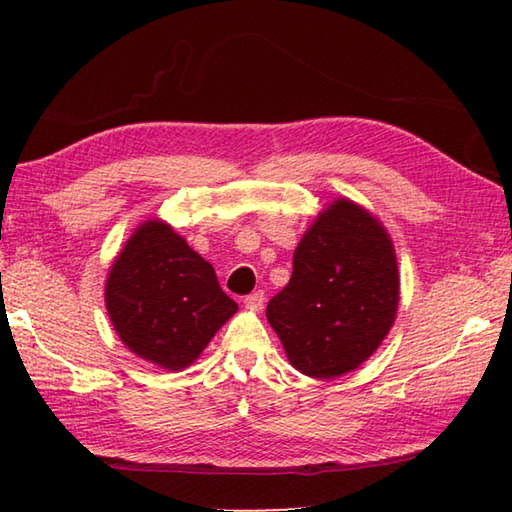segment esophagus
<instances>
[{
    "label": "esophagus",
    "mask_w": 512,
    "mask_h": 512,
    "mask_svg": "<svg viewBox=\"0 0 512 512\" xmlns=\"http://www.w3.org/2000/svg\"><path fill=\"white\" fill-rule=\"evenodd\" d=\"M264 291H253V293H248V296L244 298V302H246V307H250V309H255V311H259L264 307Z\"/></svg>",
    "instance_id": "1"
}]
</instances>
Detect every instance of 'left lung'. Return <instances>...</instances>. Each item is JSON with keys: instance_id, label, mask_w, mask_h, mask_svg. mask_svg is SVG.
<instances>
[{"instance_id": "8db88e82", "label": "left lung", "mask_w": 512, "mask_h": 512, "mask_svg": "<svg viewBox=\"0 0 512 512\" xmlns=\"http://www.w3.org/2000/svg\"><path fill=\"white\" fill-rule=\"evenodd\" d=\"M400 275L377 219L352 201L318 216L293 253L287 287L266 318L300 372L332 379L361 366L391 329Z\"/></svg>"}]
</instances>
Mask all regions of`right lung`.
<instances>
[{
  "mask_svg": "<svg viewBox=\"0 0 512 512\" xmlns=\"http://www.w3.org/2000/svg\"><path fill=\"white\" fill-rule=\"evenodd\" d=\"M106 307L119 339L135 354L180 370L205 350L237 302L183 237L167 223L149 221L112 264Z\"/></svg>",
  "mask_w": 512,
  "mask_h": 512,
  "instance_id": "right-lung-1",
  "label": "right lung"
}]
</instances>
